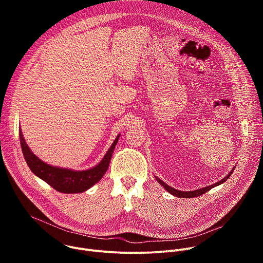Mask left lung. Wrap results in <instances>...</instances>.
I'll use <instances>...</instances> for the list:
<instances>
[{"mask_svg": "<svg viewBox=\"0 0 263 263\" xmlns=\"http://www.w3.org/2000/svg\"><path fill=\"white\" fill-rule=\"evenodd\" d=\"M234 168L235 167H233L232 168V171L224 177L223 179H221L220 181H218V182H216L215 184H212V185H210V186H206V187H204V189H200V190H197V191H193V192H181V191H177V190H175V189H173V187H171V186H168L167 184H165L162 180H160L159 178H157V177H155L156 178V180H157V182L159 183V184H161L164 189L170 193V194H172L173 196H175V197H178V198H186V199H190V198H196V197H200V196H202V195H204L205 193H207L208 191H210L211 189H213V187H215V186H217V185H219V184H221V183H223L224 181H227V179L232 175V173H233V171H234Z\"/></svg>", "mask_w": 263, "mask_h": 263, "instance_id": "left-lung-1", "label": "left lung"}]
</instances>
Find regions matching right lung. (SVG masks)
I'll list each match as a JSON object with an SVG mask.
<instances>
[{"label":"right lung","instance_id":"1","mask_svg":"<svg viewBox=\"0 0 263 263\" xmlns=\"http://www.w3.org/2000/svg\"><path fill=\"white\" fill-rule=\"evenodd\" d=\"M119 137L120 135H118L114 143L109 147L106 155L98 165L87 171H71L68 168L52 166L35 156L26 143L22 134V130H20L22 151L29 168L34 175L52 186L54 190L63 194L83 193L102 179L108 170L110 159L118 143Z\"/></svg>","mask_w":263,"mask_h":263}]
</instances>
